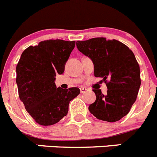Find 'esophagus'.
<instances>
[{"label":"esophagus","mask_w":157,"mask_h":157,"mask_svg":"<svg viewBox=\"0 0 157 157\" xmlns=\"http://www.w3.org/2000/svg\"><path fill=\"white\" fill-rule=\"evenodd\" d=\"M86 91H87V89L86 88V87L84 86L80 87V93H81V94H83V93L86 92Z\"/></svg>","instance_id":"obj_1"}]
</instances>
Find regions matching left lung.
<instances>
[{
    "instance_id": "left-lung-1",
    "label": "left lung",
    "mask_w": 157,
    "mask_h": 157,
    "mask_svg": "<svg viewBox=\"0 0 157 157\" xmlns=\"http://www.w3.org/2000/svg\"><path fill=\"white\" fill-rule=\"evenodd\" d=\"M76 45L92 59L94 76L101 78L108 87L105 95L101 90H93L96 101L89 106L90 113L103 121L121 120L135 102L141 86L139 64L134 52L123 43L105 37L78 41Z\"/></svg>"
}]
</instances>
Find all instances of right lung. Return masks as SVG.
<instances>
[{
	"mask_svg": "<svg viewBox=\"0 0 157 157\" xmlns=\"http://www.w3.org/2000/svg\"><path fill=\"white\" fill-rule=\"evenodd\" d=\"M75 41L47 40L29 46L16 66L19 97L31 117L40 125L50 126L67 116L69 103L80 94L77 87L63 90L55 84Z\"/></svg>",
	"mask_w": 157,
	"mask_h": 157,
	"instance_id": "obj_1",
	"label": "right lung"
}]
</instances>
